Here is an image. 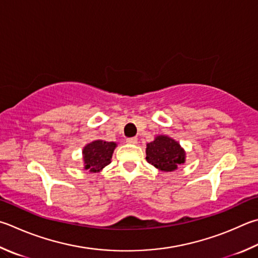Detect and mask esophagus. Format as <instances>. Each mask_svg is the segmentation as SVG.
<instances>
[{
  "label": "esophagus",
  "mask_w": 258,
  "mask_h": 258,
  "mask_svg": "<svg viewBox=\"0 0 258 258\" xmlns=\"http://www.w3.org/2000/svg\"><path fill=\"white\" fill-rule=\"evenodd\" d=\"M126 143H128V144H137L138 143V139L137 138H128V139H126Z\"/></svg>",
  "instance_id": "34e87169"
}]
</instances>
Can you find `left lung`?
I'll return each mask as SVG.
<instances>
[{"label":"left lung","mask_w":258,"mask_h":258,"mask_svg":"<svg viewBox=\"0 0 258 258\" xmlns=\"http://www.w3.org/2000/svg\"><path fill=\"white\" fill-rule=\"evenodd\" d=\"M147 161L162 171H172L185 161V152L175 140L165 135L147 144Z\"/></svg>","instance_id":"1"}]
</instances>
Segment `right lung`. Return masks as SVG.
I'll return each mask as SVG.
<instances>
[{
    "mask_svg": "<svg viewBox=\"0 0 258 258\" xmlns=\"http://www.w3.org/2000/svg\"><path fill=\"white\" fill-rule=\"evenodd\" d=\"M116 143L106 142L98 140L93 141L83 149V160L86 165V169L96 172L100 171L102 168L110 163L111 156H113Z\"/></svg>",
    "mask_w": 258,
    "mask_h": 258,
    "instance_id": "right-lung-1",
    "label": "right lung"
}]
</instances>
